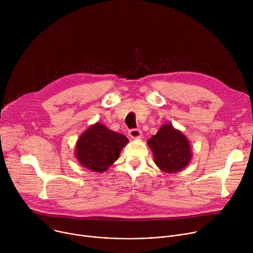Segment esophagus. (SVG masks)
Returning <instances> with one entry per match:
<instances>
[{
	"label": "esophagus",
	"instance_id": "obj_1",
	"mask_svg": "<svg viewBox=\"0 0 253 253\" xmlns=\"http://www.w3.org/2000/svg\"><path fill=\"white\" fill-rule=\"evenodd\" d=\"M142 131L139 130V129H132L129 131V136L132 138V139H139V138H142Z\"/></svg>",
	"mask_w": 253,
	"mask_h": 253
}]
</instances>
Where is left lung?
<instances>
[{
  "instance_id": "8db88e82",
  "label": "left lung",
  "mask_w": 253,
  "mask_h": 253,
  "mask_svg": "<svg viewBox=\"0 0 253 253\" xmlns=\"http://www.w3.org/2000/svg\"><path fill=\"white\" fill-rule=\"evenodd\" d=\"M147 144L153 153L155 164L165 173L182 171L192 159L188 139L171 123L163 124Z\"/></svg>"
}]
</instances>
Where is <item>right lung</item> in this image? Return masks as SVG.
<instances>
[{"label": "right lung", "mask_w": 253, "mask_h": 253, "mask_svg": "<svg viewBox=\"0 0 253 253\" xmlns=\"http://www.w3.org/2000/svg\"><path fill=\"white\" fill-rule=\"evenodd\" d=\"M129 142L127 137L97 122L84 131L76 142L75 156L85 168L94 172L108 170Z\"/></svg>", "instance_id": "right-lung-1"}]
</instances>
